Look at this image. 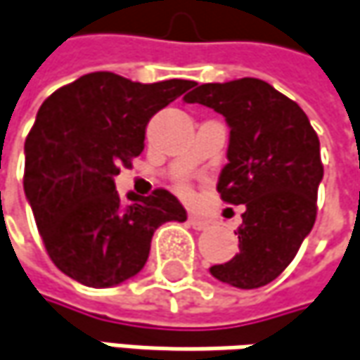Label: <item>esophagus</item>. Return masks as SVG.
<instances>
[{
    "instance_id": "esophagus-1",
    "label": "esophagus",
    "mask_w": 360,
    "mask_h": 360,
    "mask_svg": "<svg viewBox=\"0 0 360 360\" xmlns=\"http://www.w3.org/2000/svg\"><path fill=\"white\" fill-rule=\"evenodd\" d=\"M188 223L192 229H196V231H202V229H207L208 221L207 219H200V217H196V214H192L188 217Z\"/></svg>"
}]
</instances>
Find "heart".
<instances>
[{
    "label": "heart",
    "mask_w": 360,
    "mask_h": 360,
    "mask_svg": "<svg viewBox=\"0 0 360 360\" xmlns=\"http://www.w3.org/2000/svg\"><path fill=\"white\" fill-rule=\"evenodd\" d=\"M182 194H188V186H182Z\"/></svg>",
    "instance_id": "b5f03b06"
}]
</instances>
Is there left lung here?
Returning <instances> with one entry per match:
<instances>
[{
  "label": "left lung",
  "mask_w": 360,
  "mask_h": 360,
  "mask_svg": "<svg viewBox=\"0 0 360 360\" xmlns=\"http://www.w3.org/2000/svg\"><path fill=\"white\" fill-rule=\"evenodd\" d=\"M186 103H200L225 117L231 129L226 166L217 190L231 205H245L239 253L210 267L212 278L255 290L278 278L296 257L316 221V196L324 168L320 141L300 105L259 79L194 82Z\"/></svg>",
  "instance_id": "8db88e82"
}]
</instances>
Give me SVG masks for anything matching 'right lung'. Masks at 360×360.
I'll list each match as a JSON object with an SVG mask.
<instances>
[{
    "mask_svg": "<svg viewBox=\"0 0 360 360\" xmlns=\"http://www.w3.org/2000/svg\"><path fill=\"white\" fill-rule=\"evenodd\" d=\"M192 84L91 72L42 103L24 146V190L50 259L68 278L119 285L146 265L158 226L186 221L164 188L127 194L123 205L115 176L141 153L150 119Z\"/></svg>",
    "mask_w": 360,
    "mask_h": 360,
    "instance_id": "1",
    "label": "right lung"
}]
</instances>
